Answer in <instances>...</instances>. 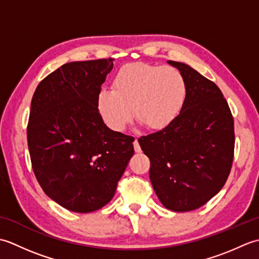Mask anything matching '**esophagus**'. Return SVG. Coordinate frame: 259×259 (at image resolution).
<instances>
[{
    "label": "esophagus",
    "mask_w": 259,
    "mask_h": 259,
    "mask_svg": "<svg viewBox=\"0 0 259 259\" xmlns=\"http://www.w3.org/2000/svg\"><path fill=\"white\" fill-rule=\"evenodd\" d=\"M134 148H135V151L136 152H140L141 151V148L139 146V142H138V140H137V139L134 141Z\"/></svg>",
    "instance_id": "34e87169"
}]
</instances>
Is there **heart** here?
Returning a JSON list of instances; mask_svg holds the SVG:
<instances>
[{"label": "heart", "instance_id": "1", "mask_svg": "<svg viewBox=\"0 0 259 259\" xmlns=\"http://www.w3.org/2000/svg\"><path fill=\"white\" fill-rule=\"evenodd\" d=\"M187 100V83L178 69L147 63L121 68L112 81V90L102 89L97 106L104 122L121 131L131 118L150 130H162L180 115Z\"/></svg>", "mask_w": 259, "mask_h": 259}]
</instances>
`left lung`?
<instances>
[{"label":"left lung","instance_id":"obj_1","mask_svg":"<svg viewBox=\"0 0 259 259\" xmlns=\"http://www.w3.org/2000/svg\"><path fill=\"white\" fill-rule=\"evenodd\" d=\"M184 75L187 100L172 124L138 139L150 159V181L167 209L184 212L217 195L234 160V118L221 89L188 64L168 61Z\"/></svg>","mask_w":259,"mask_h":259}]
</instances>
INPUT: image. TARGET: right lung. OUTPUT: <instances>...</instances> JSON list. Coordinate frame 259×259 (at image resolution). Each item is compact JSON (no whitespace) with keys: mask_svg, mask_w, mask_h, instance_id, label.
Instances as JSON below:
<instances>
[{"mask_svg":"<svg viewBox=\"0 0 259 259\" xmlns=\"http://www.w3.org/2000/svg\"><path fill=\"white\" fill-rule=\"evenodd\" d=\"M113 59L65 63L33 95L27 123L32 168L43 191L74 212L112 199L134 156V137L109 129L97 99Z\"/></svg>","mask_w":259,"mask_h":259,"instance_id":"obj_1","label":"right lung"}]
</instances>
